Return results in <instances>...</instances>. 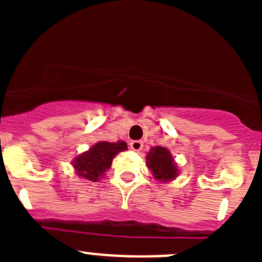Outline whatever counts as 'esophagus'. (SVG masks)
Here are the masks:
<instances>
[{"label":"esophagus","instance_id":"obj_1","mask_svg":"<svg viewBox=\"0 0 262 262\" xmlns=\"http://www.w3.org/2000/svg\"><path fill=\"white\" fill-rule=\"evenodd\" d=\"M129 148H131L133 151H140L143 148V142H140V140H133V142L129 143Z\"/></svg>","mask_w":262,"mask_h":262}]
</instances>
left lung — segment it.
I'll return each instance as SVG.
<instances>
[{
	"instance_id": "1",
	"label": "left lung",
	"mask_w": 262,
	"mask_h": 262,
	"mask_svg": "<svg viewBox=\"0 0 262 262\" xmlns=\"http://www.w3.org/2000/svg\"><path fill=\"white\" fill-rule=\"evenodd\" d=\"M147 165L152 176L161 182L172 181L177 177L178 168L170 152L164 147H154L147 155Z\"/></svg>"
}]
</instances>
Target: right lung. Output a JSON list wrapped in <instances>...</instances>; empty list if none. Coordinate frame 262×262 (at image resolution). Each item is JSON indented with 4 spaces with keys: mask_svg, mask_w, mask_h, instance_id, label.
<instances>
[{
    "mask_svg": "<svg viewBox=\"0 0 262 262\" xmlns=\"http://www.w3.org/2000/svg\"><path fill=\"white\" fill-rule=\"evenodd\" d=\"M127 144L124 142L108 143L98 142L89 151L81 154L73 160V168L80 177L88 181L97 182L103 173L110 169L113 159L119 152L126 151Z\"/></svg>",
    "mask_w": 262,
    "mask_h": 262,
    "instance_id": "obj_1",
    "label": "right lung"
}]
</instances>
